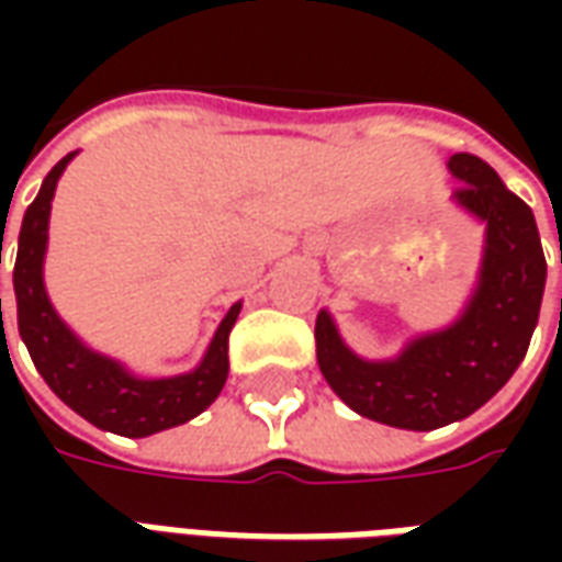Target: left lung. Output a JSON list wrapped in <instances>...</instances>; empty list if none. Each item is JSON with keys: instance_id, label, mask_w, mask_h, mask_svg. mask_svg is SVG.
<instances>
[{"instance_id": "left-lung-1", "label": "left lung", "mask_w": 562, "mask_h": 562, "mask_svg": "<svg viewBox=\"0 0 562 562\" xmlns=\"http://www.w3.org/2000/svg\"><path fill=\"white\" fill-rule=\"evenodd\" d=\"M454 201L484 222L479 285L446 330L415 337L394 361H364L340 340L328 310L316 318L322 376L346 406L403 430H436L467 418L506 385L527 355L542 306V240L532 210L472 153H454ZM562 265V249H560Z\"/></svg>"}]
</instances>
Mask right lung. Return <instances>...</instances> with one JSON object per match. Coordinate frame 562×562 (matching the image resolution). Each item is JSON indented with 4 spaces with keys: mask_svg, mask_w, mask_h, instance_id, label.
Instances as JSON below:
<instances>
[{
    "mask_svg": "<svg viewBox=\"0 0 562 562\" xmlns=\"http://www.w3.org/2000/svg\"><path fill=\"white\" fill-rule=\"evenodd\" d=\"M75 153L59 159L44 177L38 195L23 213L14 261V297H18V328L32 355V364L42 373L59 401L71 406L80 418L99 430L120 436H149L186 424L204 413L220 397L228 379V334H232L240 304L228 310L210 340L204 361L183 376L138 379L126 367L104 355L92 352L56 316L44 292V249H47V220L54 201L56 180L63 177ZM2 252V244H0ZM2 318V297H0Z\"/></svg>",
    "mask_w": 562,
    "mask_h": 562,
    "instance_id": "add662e5",
    "label": "right lung"
}]
</instances>
